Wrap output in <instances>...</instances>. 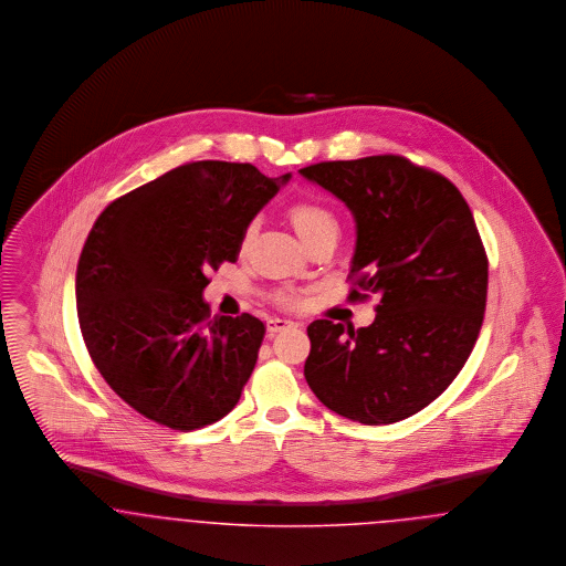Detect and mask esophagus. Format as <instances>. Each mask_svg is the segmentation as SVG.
I'll use <instances>...</instances> for the list:
<instances>
[{
  "mask_svg": "<svg viewBox=\"0 0 566 566\" xmlns=\"http://www.w3.org/2000/svg\"><path fill=\"white\" fill-rule=\"evenodd\" d=\"M292 325H294V321L283 319V317H271V319L266 321L269 336H274L276 332H281V329H285V327H292Z\"/></svg>",
  "mask_w": 566,
  "mask_h": 566,
  "instance_id": "obj_1",
  "label": "esophagus"
}]
</instances>
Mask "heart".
Wrapping results in <instances>:
<instances>
[{"label": "heart", "mask_w": 566, "mask_h": 566, "mask_svg": "<svg viewBox=\"0 0 566 566\" xmlns=\"http://www.w3.org/2000/svg\"><path fill=\"white\" fill-rule=\"evenodd\" d=\"M287 216L292 220L295 234L302 239V243L308 241L311 237H315L317 232L325 230V228H336L334 216L325 207L308 202V200H300V202L292 205ZM247 232H251V228Z\"/></svg>", "instance_id": "1"}]
</instances>
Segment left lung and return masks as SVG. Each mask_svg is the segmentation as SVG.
Segmentation results:
<instances>
[{"mask_svg":"<svg viewBox=\"0 0 566 566\" xmlns=\"http://www.w3.org/2000/svg\"><path fill=\"white\" fill-rule=\"evenodd\" d=\"M300 175L345 202L359 285L350 300H378L368 327L308 325L306 382L332 412L364 424L412 417L457 378L484 319L489 260L471 209L440 172L401 156L319 163Z\"/></svg>","mask_w":566,"mask_h":566,"instance_id":"1","label":"left lung"}]
</instances>
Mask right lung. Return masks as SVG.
<instances>
[{
    "instance_id": "1",
    "label": "right lung",
    "mask_w": 566,
    "mask_h": 566,
    "mask_svg": "<svg viewBox=\"0 0 566 566\" xmlns=\"http://www.w3.org/2000/svg\"><path fill=\"white\" fill-rule=\"evenodd\" d=\"M290 177L198 160L98 216L75 272L77 319L101 376L139 415L192 431L237 406L266 329L249 313L209 319L205 272L237 260Z\"/></svg>"
}]
</instances>
